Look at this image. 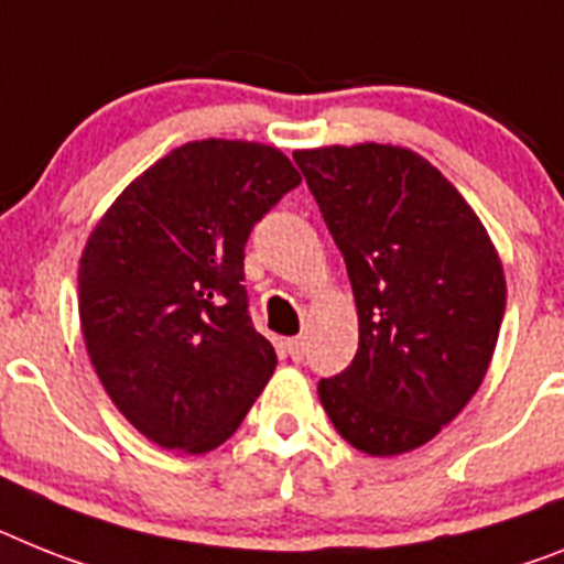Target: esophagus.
I'll use <instances>...</instances> for the list:
<instances>
[{"instance_id": "obj_1", "label": "esophagus", "mask_w": 564, "mask_h": 564, "mask_svg": "<svg viewBox=\"0 0 564 564\" xmlns=\"http://www.w3.org/2000/svg\"><path fill=\"white\" fill-rule=\"evenodd\" d=\"M286 352L292 355V361H304L306 340L304 338H290V340H286Z\"/></svg>"}]
</instances>
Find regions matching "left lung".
<instances>
[{
	"instance_id": "obj_1",
	"label": "left lung",
	"mask_w": 564,
	"mask_h": 564,
	"mask_svg": "<svg viewBox=\"0 0 564 564\" xmlns=\"http://www.w3.org/2000/svg\"><path fill=\"white\" fill-rule=\"evenodd\" d=\"M344 254L358 352L318 395L340 438L399 456L451 424L485 381L505 315L494 240L435 165L401 145L292 154Z\"/></svg>"
}]
</instances>
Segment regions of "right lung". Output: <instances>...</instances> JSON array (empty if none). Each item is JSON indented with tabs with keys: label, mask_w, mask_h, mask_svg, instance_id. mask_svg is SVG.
Instances as JSON below:
<instances>
[{
	"label": "right lung",
	"mask_w": 564,
	"mask_h": 564,
	"mask_svg": "<svg viewBox=\"0 0 564 564\" xmlns=\"http://www.w3.org/2000/svg\"><path fill=\"white\" fill-rule=\"evenodd\" d=\"M301 183L281 149L194 140L145 169L79 258V324L108 399L165 451L209 453L240 427L278 355L252 326L243 249Z\"/></svg>",
	"instance_id": "right-lung-1"
}]
</instances>
